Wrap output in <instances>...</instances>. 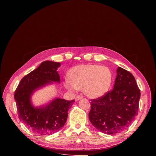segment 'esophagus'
<instances>
[{"instance_id": "esophagus-1", "label": "esophagus", "mask_w": 156, "mask_h": 156, "mask_svg": "<svg viewBox=\"0 0 156 156\" xmlns=\"http://www.w3.org/2000/svg\"><path fill=\"white\" fill-rule=\"evenodd\" d=\"M83 98V96H80V95H78L76 98H75V99H76V101H79L80 99H82Z\"/></svg>"}]
</instances>
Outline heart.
Here are the masks:
<instances>
[{
	"instance_id": "obj_1",
	"label": "heart",
	"mask_w": 156,
	"mask_h": 156,
	"mask_svg": "<svg viewBox=\"0 0 156 156\" xmlns=\"http://www.w3.org/2000/svg\"><path fill=\"white\" fill-rule=\"evenodd\" d=\"M65 86L70 90L83 89L88 97L97 98L103 96L109 89L112 79L110 70L97 64L80 65L72 68Z\"/></svg>"
}]
</instances>
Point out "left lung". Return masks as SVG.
<instances>
[{
	"instance_id": "obj_1",
	"label": "left lung",
	"mask_w": 156,
	"mask_h": 156,
	"mask_svg": "<svg viewBox=\"0 0 156 156\" xmlns=\"http://www.w3.org/2000/svg\"><path fill=\"white\" fill-rule=\"evenodd\" d=\"M114 89L91 99L89 119L93 125L107 134H116L129 126L138 115L141 96L135 77L119 66Z\"/></svg>"
}]
</instances>
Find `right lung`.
<instances>
[{"mask_svg": "<svg viewBox=\"0 0 156 156\" xmlns=\"http://www.w3.org/2000/svg\"><path fill=\"white\" fill-rule=\"evenodd\" d=\"M60 63L45 61L22 78L15 91L14 98L19 119L31 131L49 135L60 130L65 124L68 110L75 100L56 98L45 107H34L30 97L36 89L52 81L60 83L57 70Z\"/></svg>", "mask_w": 156, "mask_h": 156, "instance_id": "1", "label": "right lung"}]
</instances>
